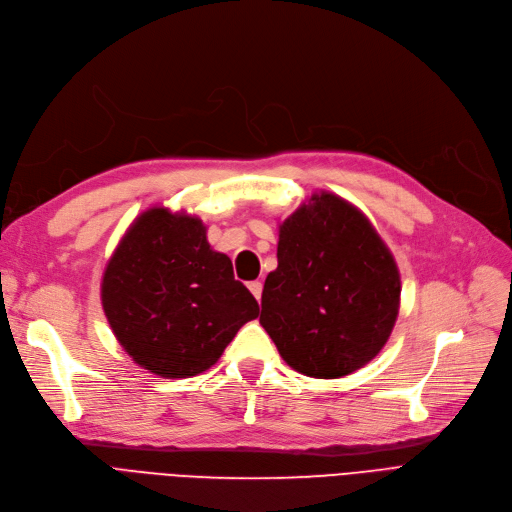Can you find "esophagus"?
Wrapping results in <instances>:
<instances>
[{
	"label": "esophagus",
	"mask_w": 512,
	"mask_h": 512,
	"mask_svg": "<svg viewBox=\"0 0 512 512\" xmlns=\"http://www.w3.org/2000/svg\"><path fill=\"white\" fill-rule=\"evenodd\" d=\"M248 288H250V292L254 294V298L260 300V296H262V283H260V281H250Z\"/></svg>",
	"instance_id": "obj_1"
}]
</instances>
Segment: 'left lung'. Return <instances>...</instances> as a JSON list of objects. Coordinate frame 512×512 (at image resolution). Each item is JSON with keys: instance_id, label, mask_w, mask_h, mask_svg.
Returning a JSON list of instances; mask_svg holds the SVG:
<instances>
[{"instance_id": "8db88e82", "label": "left lung", "mask_w": 512, "mask_h": 512, "mask_svg": "<svg viewBox=\"0 0 512 512\" xmlns=\"http://www.w3.org/2000/svg\"><path fill=\"white\" fill-rule=\"evenodd\" d=\"M401 279L382 237L353 203L313 193L279 224L277 269L260 325L290 367L342 378L370 363L399 315Z\"/></svg>"}]
</instances>
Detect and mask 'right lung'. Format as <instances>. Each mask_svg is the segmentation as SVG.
I'll list each match as a JSON object with an SVG mask.
<instances>
[{"instance_id":"1","label":"right lung","mask_w":512,"mask_h":512,"mask_svg":"<svg viewBox=\"0 0 512 512\" xmlns=\"http://www.w3.org/2000/svg\"><path fill=\"white\" fill-rule=\"evenodd\" d=\"M100 298L124 351L161 378L206 372L260 311L229 256L210 248L203 222L161 206L121 237Z\"/></svg>"}]
</instances>
